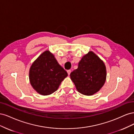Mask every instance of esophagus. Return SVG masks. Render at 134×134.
I'll return each mask as SVG.
<instances>
[{"label": "esophagus", "mask_w": 134, "mask_h": 134, "mask_svg": "<svg viewBox=\"0 0 134 134\" xmlns=\"http://www.w3.org/2000/svg\"><path fill=\"white\" fill-rule=\"evenodd\" d=\"M71 70H68L67 71V72H68V75H70V73H71Z\"/></svg>", "instance_id": "obj_1"}]
</instances>
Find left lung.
<instances>
[{
    "instance_id": "8db88e82",
    "label": "left lung",
    "mask_w": 134,
    "mask_h": 134,
    "mask_svg": "<svg viewBox=\"0 0 134 134\" xmlns=\"http://www.w3.org/2000/svg\"><path fill=\"white\" fill-rule=\"evenodd\" d=\"M70 76L79 93L92 96L100 90L106 82V67L94 52L90 51L83 56L78 69L72 71Z\"/></svg>"
}]
</instances>
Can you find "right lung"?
<instances>
[{
	"label": "right lung",
	"instance_id": "add662e5",
	"mask_svg": "<svg viewBox=\"0 0 134 134\" xmlns=\"http://www.w3.org/2000/svg\"><path fill=\"white\" fill-rule=\"evenodd\" d=\"M67 76V72L49 50L44 51L34 61L29 71L31 85L42 96L50 95L57 91Z\"/></svg>",
	"mask_w": 134,
	"mask_h": 134
}]
</instances>
